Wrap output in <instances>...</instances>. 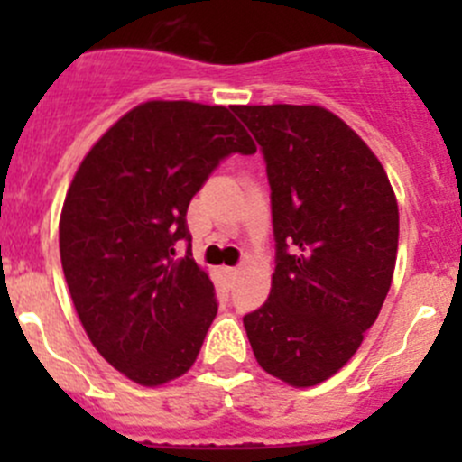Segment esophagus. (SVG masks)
Instances as JSON below:
<instances>
[{"instance_id": "34e87169", "label": "esophagus", "mask_w": 462, "mask_h": 462, "mask_svg": "<svg viewBox=\"0 0 462 462\" xmlns=\"http://www.w3.org/2000/svg\"><path fill=\"white\" fill-rule=\"evenodd\" d=\"M239 273H241L239 268H226V274H227V277H230V279H235Z\"/></svg>"}]
</instances>
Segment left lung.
Here are the masks:
<instances>
[{
    "instance_id": "1",
    "label": "left lung",
    "mask_w": 462,
    "mask_h": 462,
    "mask_svg": "<svg viewBox=\"0 0 462 462\" xmlns=\"http://www.w3.org/2000/svg\"><path fill=\"white\" fill-rule=\"evenodd\" d=\"M263 149L277 241L270 295L244 326L259 366L328 380L374 326L398 257V201L371 147L319 105H235Z\"/></svg>"
}]
</instances>
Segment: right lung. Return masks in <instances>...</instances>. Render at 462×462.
I'll list each match as a JSON object with an SVG mask.
<instances>
[{
  "label": "right lung",
  "mask_w": 462,
  "mask_h": 462,
  "mask_svg": "<svg viewBox=\"0 0 462 462\" xmlns=\"http://www.w3.org/2000/svg\"><path fill=\"white\" fill-rule=\"evenodd\" d=\"M254 153L221 105L147 100L82 158L60 214V259L96 351L141 386L192 369L217 318L214 283L174 244L189 201L227 153Z\"/></svg>",
  "instance_id": "obj_1"
}]
</instances>
